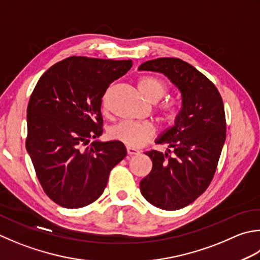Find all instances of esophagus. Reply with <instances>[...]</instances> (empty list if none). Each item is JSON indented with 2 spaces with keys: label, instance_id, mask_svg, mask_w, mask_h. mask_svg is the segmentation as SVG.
<instances>
[{
  "label": "esophagus",
  "instance_id": "obj_1",
  "mask_svg": "<svg viewBox=\"0 0 260 260\" xmlns=\"http://www.w3.org/2000/svg\"><path fill=\"white\" fill-rule=\"evenodd\" d=\"M140 153L139 150H135V149H132V147H127V154L129 156H133V155H137Z\"/></svg>",
  "mask_w": 260,
  "mask_h": 260
}]
</instances>
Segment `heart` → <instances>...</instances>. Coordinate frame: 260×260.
I'll use <instances>...</instances> for the list:
<instances>
[{"instance_id": "obj_1", "label": "heart", "mask_w": 260, "mask_h": 260, "mask_svg": "<svg viewBox=\"0 0 260 260\" xmlns=\"http://www.w3.org/2000/svg\"><path fill=\"white\" fill-rule=\"evenodd\" d=\"M139 89L141 93L144 95V98L152 104L157 103L167 93L166 84L161 80L152 78V76H146V78L141 79L139 82ZM103 107L104 109L107 108V95L103 98ZM178 115H179V110L176 106L167 104L162 107L161 119L166 124H174L178 118ZM154 127L147 123H120L109 129L110 139L119 141L127 147H132V149H139V147L145 145L154 136Z\"/></svg>"}]
</instances>
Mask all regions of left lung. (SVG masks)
<instances>
[{
  "instance_id": "left-lung-1",
  "label": "left lung",
  "mask_w": 260,
  "mask_h": 260,
  "mask_svg": "<svg viewBox=\"0 0 260 260\" xmlns=\"http://www.w3.org/2000/svg\"><path fill=\"white\" fill-rule=\"evenodd\" d=\"M139 70L166 75L181 94L175 124L155 140L168 149L165 153L145 152L153 166L140 182L150 204L166 211L180 210L200 197L214 177L225 142L224 106L215 85L182 59L147 60ZM171 151L172 156L167 154Z\"/></svg>"
}]
</instances>
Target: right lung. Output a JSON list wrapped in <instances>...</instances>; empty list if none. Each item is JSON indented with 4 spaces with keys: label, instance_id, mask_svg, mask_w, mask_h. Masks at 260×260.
Masks as SVG:
<instances>
[{
    "label": "right lung",
    "instance_id": "right-lung-1",
    "mask_svg": "<svg viewBox=\"0 0 260 260\" xmlns=\"http://www.w3.org/2000/svg\"><path fill=\"white\" fill-rule=\"evenodd\" d=\"M132 65L131 59L72 56L49 68L36 84L25 147L46 195L59 206L80 208L98 200L111 169L126 156L119 141L86 144L103 134L107 88Z\"/></svg>",
    "mask_w": 260,
    "mask_h": 260
}]
</instances>
